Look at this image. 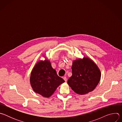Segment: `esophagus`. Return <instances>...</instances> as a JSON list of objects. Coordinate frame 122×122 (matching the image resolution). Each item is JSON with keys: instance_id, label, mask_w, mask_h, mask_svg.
Wrapping results in <instances>:
<instances>
[{"instance_id": "34e87169", "label": "esophagus", "mask_w": 122, "mask_h": 122, "mask_svg": "<svg viewBox=\"0 0 122 122\" xmlns=\"http://www.w3.org/2000/svg\"><path fill=\"white\" fill-rule=\"evenodd\" d=\"M63 79L65 80V81H67V79H66V77H63Z\"/></svg>"}]
</instances>
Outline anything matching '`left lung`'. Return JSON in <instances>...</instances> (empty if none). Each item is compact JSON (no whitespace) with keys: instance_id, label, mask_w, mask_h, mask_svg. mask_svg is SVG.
I'll list each match as a JSON object with an SVG mask.
<instances>
[{"instance_id":"8db88e82","label":"left lung","mask_w":122,"mask_h":122,"mask_svg":"<svg viewBox=\"0 0 122 122\" xmlns=\"http://www.w3.org/2000/svg\"><path fill=\"white\" fill-rule=\"evenodd\" d=\"M72 75L67 81L68 85L76 94L83 95L93 91L101 78V71L91 58L83 56L72 62Z\"/></svg>"}]
</instances>
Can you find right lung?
I'll return each mask as SVG.
<instances>
[{"label":"right lung","instance_id":"1","mask_svg":"<svg viewBox=\"0 0 122 122\" xmlns=\"http://www.w3.org/2000/svg\"><path fill=\"white\" fill-rule=\"evenodd\" d=\"M42 56L45 59L39 61L33 67L31 72L30 83L35 92L48 98L65 81L57 75L45 55Z\"/></svg>","mask_w":122,"mask_h":122}]
</instances>
